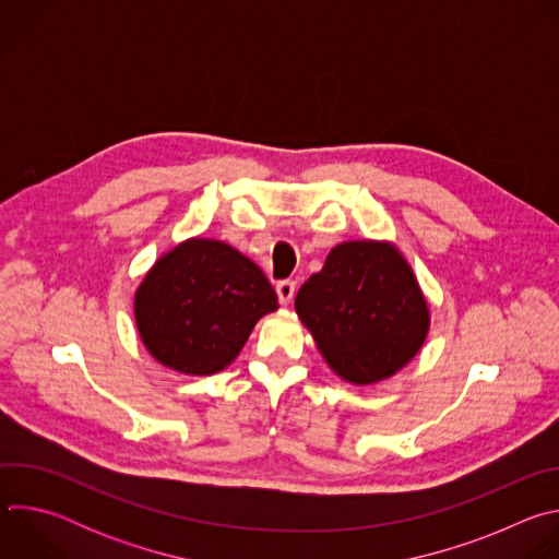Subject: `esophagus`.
<instances>
[{
    "label": "esophagus",
    "instance_id": "esophagus-1",
    "mask_svg": "<svg viewBox=\"0 0 559 559\" xmlns=\"http://www.w3.org/2000/svg\"><path fill=\"white\" fill-rule=\"evenodd\" d=\"M276 294H278V300H281L283 305H289L292 298H294V294H296V283H294V281H281V283H276Z\"/></svg>",
    "mask_w": 559,
    "mask_h": 559
}]
</instances>
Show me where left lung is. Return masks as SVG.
Returning a JSON list of instances; mask_svg holds the SVG:
<instances>
[{
    "instance_id": "obj_1",
    "label": "left lung",
    "mask_w": 559,
    "mask_h": 559,
    "mask_svg": "<svg viewBox=\"0 0 559 559\" xmlns=\"http://www.w3.org/2000/svg\"><path fill=\"white\" fill-rule=\"evenodd\" d=\"M296 313L325 362L352 384L401 371L429 334L418 278L386 241H345L296 294Z\"/></svg>"
}]
</instances>
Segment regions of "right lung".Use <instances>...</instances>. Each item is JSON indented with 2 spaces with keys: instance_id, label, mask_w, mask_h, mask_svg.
<instances>
[{
  "instance_id": "add662e5",
  "label": "right lung",
  "mask_w": 559,
  "mask_h": 559,
  "mask_svg": "<svg viewBox=\"0 0 559 559\" xmlns=\"http://www.w3.org/2000/svg\"><path fill=\"white\" fill-rule=\"evenodd\" d=\"M274 309L278 296L261 267L214 238H188L166 252L134 294L145 349L188 376L225 369Z\"/></svg>"
}]
</instances>
